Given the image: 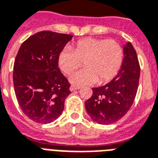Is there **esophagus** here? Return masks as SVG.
Listing matches in <instances>:
<instances>
[{
    "label": "esophagus",
    "instance_id": "obj_1",
    "mask_svg": "<svg viewBox=\"0 0 158 158\" xmlns=\"http://www.w3.org/2000/svg\"><path fill=\"white\" fill-rule=\"evenodd\" d=\"M80 86H76V85H71L70 86V90L71 91H74V90H79L80 89Z\"/></svg>",
    "mask_w": 158,
    "mask_h": 158
}]
</instances>
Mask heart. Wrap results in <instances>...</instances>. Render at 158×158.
Instances as JSON below:
<instances>
[{
	"instance_id": "obj_1",
	"label": "heart",
	"mask_w": 158,
	"mask_h": 158,
	"mask_svg": "<svg viewBox=\"0 0 158 158\" xmlns=\"http://www.w3.org/2000/svg\"><path fill=\"white\" fill-rule=\"evenodd\" d=\"M81 62L85 68L72 74L69 80L74 85L105 83L117 74L123 62V50L114 40L87 38L79 40L73 47L65 48L58 55V66L70 74Z\"/></svg>"
}]
</instances>
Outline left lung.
<instances>
[{"instance_id":"left-lung-1","label":"left lung","mask_w":158,"mask_h":158,"mask_svg":"<svg viewBox=\"0 0 158 158\" xmlns=\"http://www.w3.org/2000/svg\"><path fill=\"white\" fill-rule=\"evenodd\" d=\"M123 49V59L118 74L105 85L92 88V96L85 102L91 119L101 124L119 120L129 110L136 96L140 77L137 52L129 42Z\"/></svg>"}]
</instances>
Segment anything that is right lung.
Instances as JSON below:
<instances>
[{"label":"right lung","mask_w":158,"mask_h":158,"mask_svg":"<svg viewBox=\"0 0 158 158\" xmlns=\"http://www.w3.org/2000/svg\"><path fill=\"white\" fill-rule=\"evenodd\" d=\"M73 37L41 31L19 48L14 63L15 92L22 111L35 122L49 123L62 114L71 91L58 68V55Z\"/></svg>","instance_id":"1"}]
</instances>
